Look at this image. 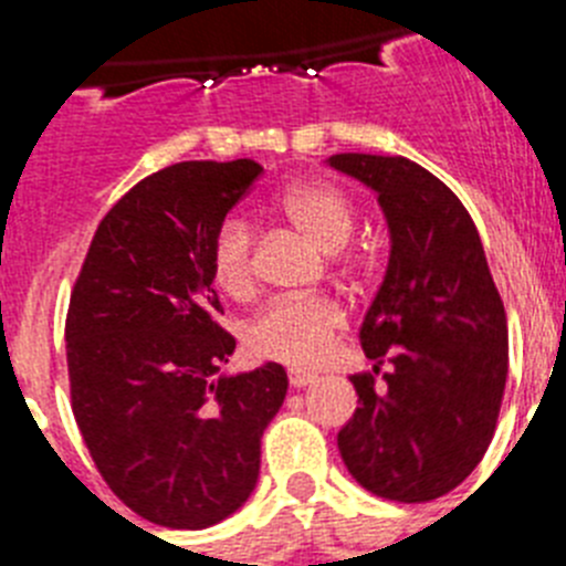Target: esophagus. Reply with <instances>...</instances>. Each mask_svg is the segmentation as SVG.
<instances>
[{
	"label": "esophagus",
	"mask_w": 566,
	"mask_h": 566,
	"mask_svg": "<svg viewBox=\"0 0 566 566\" xmlns=\"http://www.w3.org/2000/svg\"><path fill=\"white\" fill-rule=\"evenodd\" d=\"M314 379H317L314 371H306V368H289V385H292V388H306Z\"/></svg>",
	"instance_id": "1"
}]
</instances>
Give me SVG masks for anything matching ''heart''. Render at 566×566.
Masks as SVG:
<instances>
[{"mask_svg": "<svg viewBox=\"0 0 566 566\" xmlns=\"http://www.w3.org/2000/svg\"><path fill=\"white\" fill-rule=\"evenodd\" d=\"M280 218L323 252H337L357 229L352 195L328 181H297L277 198ZM209 272L214 286L232 300H249L258 289V238L243 218L218 223L209 240ZM339 303L323 294L277 297L247 323L243 343L258 359L314 365L343 328Z\"/></svg>", "mask_w": 566, "mask_h": 566, "instance_id": "heart-1", "label": "heart"}]
</instances>
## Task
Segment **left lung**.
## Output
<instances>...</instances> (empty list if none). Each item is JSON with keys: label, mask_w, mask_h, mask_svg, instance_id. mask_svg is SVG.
Listing matches in <instances>:
<instances>
[{"label": "left lung", "mask_w": 566, "mask_h": 566, "mask_svg": "<svg viewBox=\"0 0 566 566\" xmlns=\"http://www.w3.org/2000/svg\"><path fill=\"white\" fill-rule=\"evenodd\" d=\"M334 169L377 192L391 232L385 280L359 328L374 371L337 433L345 468L374 496L431 502L473 473L507 382V314L457 195L402 155L339 153ZM388 358L386 385L376 388Z\"/></svg>", "instance_id": "obj_1"}]
</instances>
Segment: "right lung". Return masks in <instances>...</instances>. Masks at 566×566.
I'll return each instance as SVG.
<instances>
[{"label":"right lung","instance_id":"1","mask_svg":"<svg viewBox=\"0 0 566 566\" xmlns=\"http://www.w3.org/2000/svg\"><path fill=\"white\" fill-rule=\"evenodd\" d=\"M263 167L184 161L135 184L98 223L70 294L73 417L133 513L203 530L252 496L260 437L286 399L283 365L221 374L234 337L209 240Z\"/></svg>","mask_w":566,"mask_h":566}]
</instances>
